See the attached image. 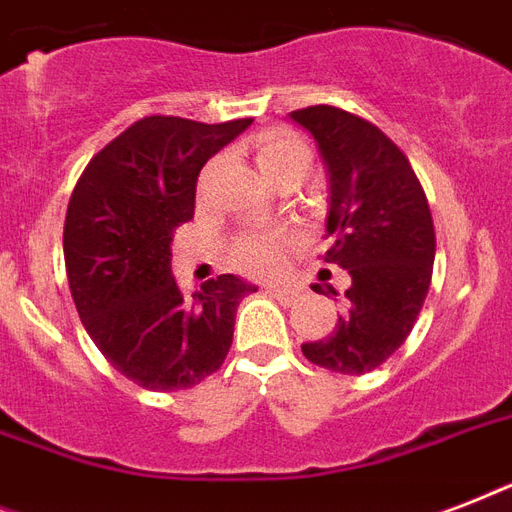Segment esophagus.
Instances as JSON below:
<instances>
[{
  "label": "esophagus",
  "instance_id": "34e87169",
  "mask_svg": "<svg viewBox=\"0 0 512 512\" xmlns=\"http://www.w3.org/2000/svg\"><path fill=\"white\" fill-rule=\"evenodd\" d=\"M268 295L276 297V300H281L284 305H292L300 300V289L297 287H268Z\"/></svg>",
  "mask_w": 512,
  "mask_h": 512
}]
</instances>
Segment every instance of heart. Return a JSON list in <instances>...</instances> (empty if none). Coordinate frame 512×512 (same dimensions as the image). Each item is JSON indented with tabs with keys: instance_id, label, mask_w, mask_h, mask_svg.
<instances>
[{
	"instance_id": "b5f03b06",
	"label": "heart",
	"mask_w": 512,
	"mask_h": 512,
	"mask_svg": "<svg viewBox=\"0 0 512 512\" xmlns=\"http://www.w3.org/2000/svg\"><path fill=\"white\" fill-rule=\"evenodd\" d=\"M257 164L268 180L287 175V172H308L311 167V148L303 138L292 132L273 130L257 140ZM292 247V236L287 233H247L233 244V265L249 276H273L281 271L284 257Z\"/></svg>"
}]
</instances>
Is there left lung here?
Listing matches in <instances>:
<instances>
[{"label": "left lung", "instance_id": "1", "mask_svg": "<svg viewBox=\"0 0 512 512\" xmlns=\"http://www.w3.org/2000/svg\"><path fill=\"white\" fill-rule=\"evenodd\" d=\"M319 143L329 175L324 263L345 268L350 284L335 332L303 345L311 364L366 374L385 364L412 332L428 297L436 231L428 196L404 151L364 116L335 106L292 111ZM321 295L335 287L316 284Z\"/></svg>", "mask_w": 512, "mask_h": 512}]
</instances>
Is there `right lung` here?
Segmentation results:
<instances>
[{
    "mask_svg": "<svg viewBox=\"0 0 512 512\" xmlns=\"http://www.w3.org/2000/svg\"><path fill=\"white\" fill-rule=\"evenodd\" d=\"M249 124L146 116L76 180L63 225L71 297L108 364L140 388L172 393L217 372L236 308L257 292L223 273L188 297L170 271L172 236L193 217L201 167Z\"/></svg>",
    "mask_w": 512,
    "mask_h": 512,
    "instance_id": "obj_1",
    "label": "right lung"
}]
</instances>
